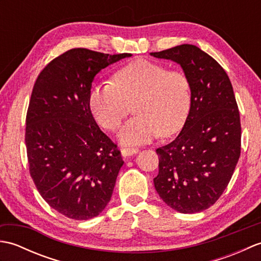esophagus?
<instances>
[{
  "label": "esophagus",
  "mask_w": 261,
  "mask_h": 261,
  "mask_svg": "<svg viewBox=\"0 0 261 261\" xmlns=\"http://www.w3.org/2000/svg\"><path fill=\"white\" fill-rule=\"evenodd\" d=\"M139 152V149L138 148H123L121 150V153L123 157H129V156H134V154Z\"/></svg>",
  "instance_id": "esophagus-1"
}]
</instances>
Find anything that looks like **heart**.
<instances>
[{
	"label": "heart",
	"instance_id": "heart-1",
	"mask_svg": "<svg viewBox=\"0 0 261 261\" xmlns=\"http://www.w3.org/2000/svg\"><path fill=\"white\" fill-rule=\"evenodd\" d=\"M113 81L114 84L93 87L90 108L99 124L114 131L135 107L138 115L119 134L123 145H141L159 135L167 137L184 125L192 102L191 84L184 73L137 59L116 71Z\"/></svg>",
	"mask_w": 261,
	"mask_h": 261
}]
</instances>
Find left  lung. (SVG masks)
I'll return each mask as SVG.
<instances>
[{
  "instance_id": "left-lung-1",
  "label": "left lung",
  "mask_w": 261,
  "mask_h": 261,
  "mask_svg": "<svg viewBox=\"0 0 261 261\" xmlns=\"http://www.w3.org/2000/svg\"><path fill=\"white\" fill-rule=\"evenodd\" d=\"M150 55L180 65L192 94L179 135L156 150L159 173L154 188L177 212H202L222 195L240 157L241 124L233 88L221 65L196 46Z\"/></svg>"
}]
</instances>
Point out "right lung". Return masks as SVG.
Returning <instances> with one entry per match:
<instances>
[{
	"instance_id": "1",
	"label": "right lung",
	"mask_w": 261,
	"mask_h": 261,
	"mask_svg": "<svg viewBox=\"0 0 261 261\" xmlns=\"http://www.w3.org/2000/svg\"><path fill=\"white\" fill-rule=\"evenodd\" d=\"M131 54L75 48L51 60L33 86L25 120L30 175L42 198L73 220L95 218L123 165L90 108L94 77Z\"/></svg>"
}]
</instances>
